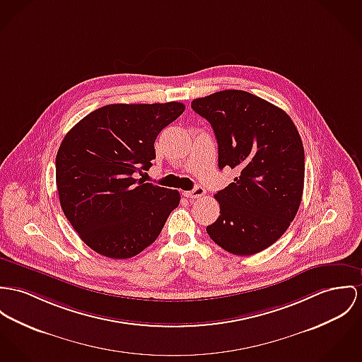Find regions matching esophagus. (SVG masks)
Here are the masks:
<instances>
[{
	"label": "esophagus",
	"instance_id": "1",
	"mask_svg": "<svg viewBox=\"0 0 362 362\" xmlns=\"http://www.w3.org/2000/svg\"><path fill=\"white\" fill-rule=\"evenodd\" d=\"M185 195L187 198H199V197L205 195V189L202 186H195L192 192H185Z\"/></svg>",
	"mask_w": 362,
	"mask_h": 362
}]
</instances>
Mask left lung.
Segmentation results:
<instances>
[{
  "instance_id": "1",
  "label": "left lung",
  "mask_w": 362,
  "mask_h": 362,
  "mask_svg": "<svg viewBox=\"0 0 362 362\" xmlns=\"http://www.w3.org/2000/svg\"><path fill=\"white\" fill-rule=\"evenodd\" d=\"M214 128L219 168H237L215 198L221 216L206 227L224 250L250 256L273 245L300 206L305 150L291 117L250 92L226 89L192 102Z\"/></svg>"
}]
</instances>
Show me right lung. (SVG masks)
I'll return each instance as SVG.
<instances>
[{
	"mask_svg": "<svg viewBox=\"0 0 362 362\" xmlns=\"http://www.w3.org/2000/svg\"><path fill=\"white\" fill-rule=\"evenodd\" d=\"M183 112L179 102L107 105L62 140L56 154L60 206L90 250L128 259L157 240L180 194L136 175L151 167L158 134Z\"/></svg>",
	"mask_w": 362,
	"mask_h": 362,
	"instance_id": "add662e5",
	"label": "right lung"
}]
</instances>
